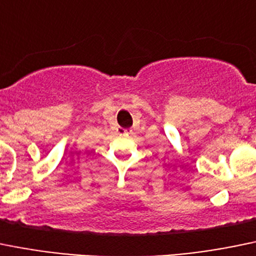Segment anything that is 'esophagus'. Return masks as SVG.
<instances>
[{
	"instance_id": "esophagus-1",
	"label": "esophagus",
	"mask_w": 256,
	"mask_h": 256,
	"mask_svg": "<svg viewBox=\"0 0 256 256\" xmlns=\"http://www.w3.org/2000/svg\"><path fill=\"white\" fill-rule=\"evenodd\" d=\"M117 131H118V134H121V135H124V134H128V130H125V128H118V130H117Z\"/></svg>"
}]
</instances>
